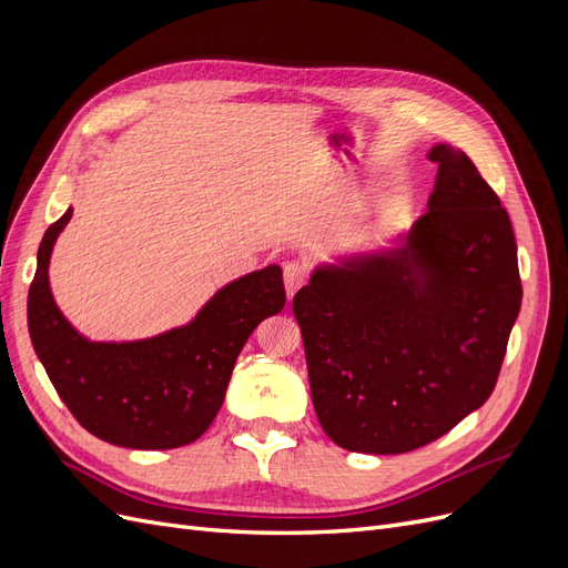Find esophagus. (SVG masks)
<instances>
[{
  "mask_svg": "<svg viewBox=\"0 0 568 568\" xmlns=\"http://www.w3.org/2000/svg\"><path fill=\"white\" fill-rule=\"evenodd\" d=\"M307 282V267L298 261H288L284 265V286H286V294L288 298L296 294V291Z\"/></svg>",
  "mask_w": 568,
  "mask_h": 568,
  "instance_id": "34e87169",
  "label": "esophagus"
}]
</instances>
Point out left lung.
Returning a JSON list of instances; mask_svg holds the SVG:
<instances>
[{
  "mask_svg": "<svg viewBox=\"0 0 568 568\" xmlns=\"http://www.w3.org/2000/svg\"><path fill=\"white\" fill-rule=\"evenodd\" d=\"M403 251L317 270L294 296L317 419L341 448L400 455L484 405L521 307L517 242L467 153L438 144Z\"/></svg>",
  "mask_w": 568,
  "mask_h": 568,
  "instance_id": "left-lung-1",
  "label": "left lung"
}]
</instances>
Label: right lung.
I'll return each mask as SVG.
<instances>
[{
    "label": "right lung",
    "mask_w": 568,
    "mask_h": 568,
    "mask_svg": "<svg viewBox=\"0 0 568 568\" xmlns=\"http://www.w3.org/2000/svg\"><path fill=\"white\" fill-rule=\"evenodd\" d=\"M71 215L68 209L44 232L38 251L28 291L32 348L92 436L134 450L182 448L213 424L255 326L282 313V270L270 265L232 282L180 329L134 343H90L63 320L47 282L51 246Z\"/></svg>",
    "instance_id": "add662e5"
}]
</instances>
